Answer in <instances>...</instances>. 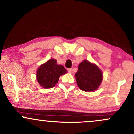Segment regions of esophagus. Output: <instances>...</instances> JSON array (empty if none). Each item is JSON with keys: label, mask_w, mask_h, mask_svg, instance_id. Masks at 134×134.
<instances>
[{"label": "esophagus", "mask_w": 134, "mask_h": 134, "mask_svg": "<svg viewBox=\"0 0 134 134\" xmlns=\"http://www.w3.org/2000/svg\"><path fill=\"white\" fill-rule=\"evenodd\" d=\"M68 72H69V73H72V68H71V69H68Z\"/></svg>", "instance_id": "34e87169"}]
</instances>
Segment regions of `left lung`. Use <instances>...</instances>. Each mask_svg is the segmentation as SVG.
<instances>
[{
	"instance_id": "left-lung-1",
	"label": "left lung",
	"mask_w": 134,
	"mask_h": 134,
	"mask_svg": "<svg viewBox=\"0 0 134 134\" xmlns=\"http://www.w3.org/2000/svg\"><path fill=\"white\" fill-rule=\"evenodd\" d=\"M75 77L80 90L91 92L98 90L103 79V74L96 65L84 60L79 65Z\"/></svg>"
}]
</instances>
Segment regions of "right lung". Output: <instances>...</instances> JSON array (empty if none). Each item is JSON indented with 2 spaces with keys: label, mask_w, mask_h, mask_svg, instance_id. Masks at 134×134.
<instances>
[{
  "label": "right lung",
  "mask_w": 134,
  "mask_h": 134,
  "mask_svg": "<svg viewBox=\"0 0 134 134\" xmlns=\"http://www.w3.org/2000/svg\"><path fill=\"white\" fill-rule=\"evenodd\" d=\"M66 72L63 65H58L57 60L52 58L40 66L36 71V80L43 88H51L57 83L60 77Z\"/></svg>",
  "instance_id": "1"
}]
</instances>
